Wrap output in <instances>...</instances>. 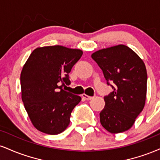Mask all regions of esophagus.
<instances>
[{
    "mask_svg": "<svg viewBox=\"0 0 160 160\" xmlns=\"http://www.w3.org/2000/svg\"><path fill=\"white\" fill-rule=\"evenodd\" d=\"M82 98H84V99H85V100H91V99L93 98V97L89 96V95H86V94H82Z\"/></svg>",
    "mask_w": 160,
    "mask_h": 160,
    "instance_id": "esophagus-1",
    "label": "esophagus"
}]
</instances>
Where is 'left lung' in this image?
Here are the masks:
<instances>
[{"mask_svg":"<svg viewBox=\"0 0 160 160\" xmlns=\"http://www.w3.org/2000/svg\"><path fill=\"white\" fill-rule=\"evenodd\" d=\"M92 58L103 71L104 78L113 82V91L104 97L105 106L100 122L112 134L123 132L135 123L143 111L147 95V70L143 60L122 44L99 49Z\"/></svg>","mask_w":160,"mask_h":160,"instance_id":"1","label":"left lung"}]
</instances>
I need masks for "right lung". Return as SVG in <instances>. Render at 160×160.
Wrapping results in <instances>:
<instances>
[{
    "label": "right lung",
    "mask_w": 160,
    "mask_h": 160,
    "mask_svg": "<svg viewBox=\"0 0 160 160\" xmlns=\"http://www.w3.org/2000/svg\"><path fill=\"white\" fill-rule=\"evenodd\" d=\"M82 55L80 49L62 46L38 47L24 65L22 100L33 126L42 132L58 135L68 126L71 111L81 98L62 86L71 83L68 74Z\"/></svg>",
    "instance_id": "1"
}]
</instances>
